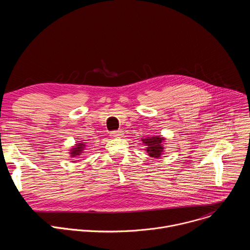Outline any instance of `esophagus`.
Wrapping results in <instances>:
<instances>
[{
    "mask_svg": "<svg viewBox=\"0 0 250 250\" xmlns=\"http://www.w3.org/2000/svg\"><path fill=\"white\" fill-rule=\"evenodd\" d=\"M110 135L114 138H118V137H122L124 135V132L123 130H114V131H111Z\"/></svg>",
    "mask_w": 250,
    "mask_h": 250,
    "instance_id": "obj_1",
    "label": "esophagus"
}]
</instances>
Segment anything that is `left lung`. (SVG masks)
Returning a JSON list of instances; mask_svg holds the SVG:
<instances>
[{
  "instance_id": "8db88e82",
  "label": "left lung",
  "mask_w": 250,
  "mask_h": 250,
  "mask_svg": "<svg viewBox=\"0 0 250 250\" xmlns=\"http://www.w3.org/2000/svg\"><path fill=\"white\" fill-rule=\"evenodd\" d=\"M144 141V144L146 145V151L151 157L159 158L161 154L163 153L164 146H163V142L164 138L160 136H152V137H147L141 139Z\"/></svg>"
}]
</instances>
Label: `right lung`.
<instances>
[{"label": "right lung", "mask_w": 250, "mask_h": 250, "mask_svg": "<svg viewBox=\"0 0 250 250\" xmlns=\"http://www.w3.org/2000/svg\"><path fill=\"white\" fill-rule=\"evenodd\" d=\"M86 146V144H84V142H79V144L76 145L75 147H73L72 149H71L70 151V155L71 157H78L81 155V153H83V150Z\"/></svg>", "instance_id": "obj_1"}]
</instances>
